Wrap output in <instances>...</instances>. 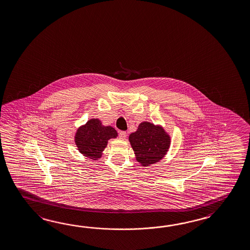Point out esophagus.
Segmentation results:
<instances>
[{
  "label": "esophagus",
  "instance_id": "1",
  "mask_svg": "<svg viewBox=\"0 0 250 250\" xmlns=\"http://www.w3.org/2000/svg\"><path fill=\"white\" fill-rule=\"evenodd\" d=\"M119 137L122 139V140H125L127 138V132L126 131H120L119 132Z\"/></svg>",
  "mask_w": 250,
  "mask_h": 250
}]
</instances>
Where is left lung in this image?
Segmentation results:
<instances>
[{
    "mask_svg": "<svg viewBox=\"0 0 250 250\" xmlns=\"http://www.w3.org/2000/svg\"><path fill=\"white\" fill-rule=\"evenodd\" d=\"M136 159L143 167L160 161L170 146V137L162 127L141 122L138 130L128 137Z\"/></svg>",
    "mask_w": 250,
    "mask_h": 250,
    "instance_id": "1",
    "label": "left lung"
}]
</instances>
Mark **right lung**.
<instances>
[{
  "mask_svg": "<svg viewBox=\"0 0 250 250\" xmlns=\"http://www.w3.org/2000/svg\"><path fill=\"white\" fill-rule=\"evenodd\" d=\"M117 136L118 133L112 127L104 126L98 119H92L77 129L75 142L83 156L96 160L102 157L108 140L115 139Z\"/></svg>",
  "mask_w": 250,
  "mask_h": 250,
  "instance_id": "1",
  "label": "right lung"
}]
</instances>
